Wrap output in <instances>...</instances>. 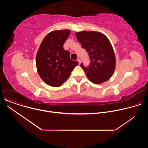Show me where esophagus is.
I'll return each instance as SVG.
<instances>
[{
    "label": "esophagus",
    "mask_w": 148,
    "mask_h": 148,
    "mask_svg": "<svg viewBox=\"0 0 148 148\" xmlns=\"http://www.w3.org/2000/svg\"><path fill=\"white\" fill-rule=\"evenodd\" d=\"M77 61L78 62L79 64H81V60L80 59H78V60H77Z\"/></svg>",
    "instance_id": "1"
}]
</instances>
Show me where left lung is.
Returning a JSON list of instances; mask_svg holds the SVG:
<instances>
[{"label": "left lung", "mask_w": 148, "mask_h": 148, "mask_svg": "<svg viewBox=\"0 0 148 148\" xmlns=\"http://www.w3.org/2000/svg\"><path fill=\"white\" fill-rule=\"evenodd\" d=\"M75 36L91 59L88 68L81 64L87 78L95 84L108 81L113 75L116 65L115 52L108 37L95 31L78 32Z\"/></svg>", "instance_id": "obj_1"}]
</instances>
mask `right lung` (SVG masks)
<instances>
[{"label": "right lung", "mask_w": 148, "mask_h": 148, "mask_svg": "<svg viewBox=\"0 0 148 148\" xmlns=\"http://www.w3.org/2000/svg\"><path fill=\"white\" fill-rule=\"evenodd\" d=\"M70 33L69 29L52 31L38 47L36 57L37 70L42 80L51 87H60L78 64L77 61L70 59L69 51L63 49Z\"/></svg>", "instance_id": "1"}]
</instances>
